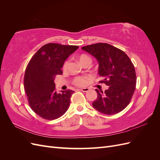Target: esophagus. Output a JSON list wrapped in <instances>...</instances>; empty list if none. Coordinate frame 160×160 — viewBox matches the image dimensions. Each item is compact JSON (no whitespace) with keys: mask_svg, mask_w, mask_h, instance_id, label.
<instances>
[{"mask_svg":"<svg viewBox=\"0 0 160 160\" xmlns=\"http://www.w3.org/2000/svg\"><path fill=\"white\" fill-rule=\"evenodd\" d=\"M80 90L83 92H88L89 91V88H81V89H80Z\"/></svg>","mask_w":160,"mask_h":160,"instance_id":"obj_1","label":"esophagus"}]
</instances>
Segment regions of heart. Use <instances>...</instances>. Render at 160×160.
Instances as JSON below:
<instances>
[{
  "label": "heart",
  "instance_id": "heart-1",
  "mask_svg": "<svg viewBox=\"0 0 160 160\" xmlns=\"http://www.w3.org/2000/svg\"><path fill=\"white\" fill-rule=\"evenodd\" d=\"M79 61H81V62H83L85 61H90L91 62V58L88 56L87 55H81L79 57ZM67 65H68V62H65L64 66H63V68L66 69ZM74 83L77 85H84L86 83V79L83 77H75V79H74Z\"/></svg>",
  "mask_w": 160,
  "mask_h": 160
}]
</instances>
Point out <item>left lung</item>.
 I'll return each mask as SVG.
<instances>
[{"label":"left lung","instance_id":"1","mask_svg":"<svg viewBox=\"0 0 160 160\" xmlns=\"http://www.w3.org/2000/svg\"><path fill=\"white\" fill-rule=\"evenodd\" d=\"M93 55L99 62V75L103 78L100 83L109 86L99 91L93 102V108L106 115L118 113L129 105L135 89L136 74L129 57L118 48L108 43H96L81 47Z\"/></svg>","mask_w":160,"mask_h":160}]
</instances>
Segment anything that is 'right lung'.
<instances>
[{
    "label": "right lung",
    "instance_id": "right-lung-1",
    "mask_svg": "<svg viewBox=\"0 0 160 160\" xmlns=\"http://www.w3.org/2000/svg\"><path fill=\"white\" fill-rule=\"evenodd\" d=\"M79 47L48 43L32 56L27 67L24 87L32 110L43 119L52 120L65 114L73 91L57 93L54 79L62 75L65 60Z\"/></svg>",
    "mask_w": 160,
    "mask_h": 160
}]
</instances>
